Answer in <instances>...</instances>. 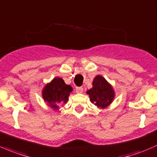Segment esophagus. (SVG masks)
I'll list each match as a JSON object with an SVG mask.
<instances>
[{
	"instance_id": "esophagus-1",
	"label": "esophagus",
	"mask_w": 157,
	"mask_h": 157,
	"mask_svg": "<svg viewBox=\"0 0 157 157\" xmlns=\"http://www.w3.org/2000/svg\"><path fill=\"white\" fill-rule=\"evenodd\" d=\"M75 92L78 93V94H80V93L83 92V88L82 87H77L75 88Z\"/></svg>"
}]
</instances>
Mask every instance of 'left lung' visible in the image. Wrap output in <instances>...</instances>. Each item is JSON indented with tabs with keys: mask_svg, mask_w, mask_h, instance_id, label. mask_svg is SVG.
Returning <instances> with one entry per match:
<instances>
[{
	"mask_svg": "<svg viewBox=\"0 0 157 157\" xmlns=\"http://www.w3.org/2000/svg\"><path fill=\"white\" fill-rule=\"evenodd\" d=\"M86 93L91 103L102 109L109 106L115 96L111 84L100 75H96L92 82V88L88 90Z\"/></svg>",
	"mask_w": 157,
	"mask_h": 157,
	"instance_id": "1",
	"label": "left lung"
}]
</instances>
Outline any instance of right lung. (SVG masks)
Returning a JSON list of instances; mask_svg holds the SVG:
<instances>
[{
    "label": "right lung",
    "mask_w": 157,
    "mask_h": 157,
    "mask_svg": "<svg viewBox=\"0 0 157 157\" xmlns=\"http://www.w3.org/2000/svg\"><path fill=\"white\" fill-rule=\"evenodd\" d=\"M72 88L66 85L64 80L59 77H56L47 83L42 91L43 100L53 110L59 109V104H66Z\"/></svg>",
    "instance_id": "add662e5"
}]
</instances>
